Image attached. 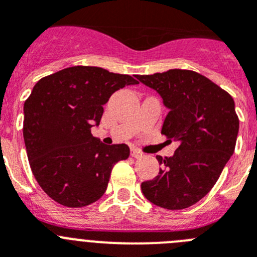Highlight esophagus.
I'll list each match as a JSON object with an SVG mask.
<instances>
[{
    "label": "esophagus",
    "instance_id": "obj_1",
    "mask_svg": "<svg viewBox=\"0 0 257 257\" xmlns=\"http://www.w3.org/2000/svg\"><path fill=\"white\" fill-rule=\"evenodd\" d=\"M131 156H133L134 158H140V157H143V153L138 151V149H131Z\"/></svg>",
    "mask_w": 257,
    "mask_h": 257
}]
</instances>
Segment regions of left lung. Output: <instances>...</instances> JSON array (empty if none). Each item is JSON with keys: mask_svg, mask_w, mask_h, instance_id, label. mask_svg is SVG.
<instances>
[{"mask_svg": "<svg viewBox=\"0 0 257 257\" xmlns=\"http://www.w3.org/2000/svg\"><path fill=\"white\" fill-rule=\"evenodd\" d=\"M156 90L169 109L161 133L179 148L171 157H157L163 167L142 183L149 202L167 210H183L212 189L234 153L239 119L233 97L193 70L171 69L136 76Z\"/></svg>", "mask_w": 257, "mask_h": 257, "instance_id": "8db88e82", "label": "left lung"}]
</instances>
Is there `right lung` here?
Listing matches in <instances>:
<instances>
[{
    "label": "right lung",
    "instance_id": "obj_1",
    "mask_svg": "<svg viewBox=\"0 0 257 257\" xmlns=\"http://www.w3.org/2000/svg\"><path fill=\"white\" fill-rule=\"evenodd\" d=\"M127 74L70 67L41 78L24 103L23 136L36 180L50 198L83 207L100 198L110 171L130 156L126 144L105 145L91 134L113 92L138 85Z\"/></svg>",
    "mask_w": 257,
    "mask_h": 257
}]
</instances>
